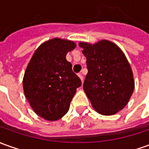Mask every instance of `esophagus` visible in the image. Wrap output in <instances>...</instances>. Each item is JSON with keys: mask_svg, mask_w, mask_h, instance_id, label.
<instances>
[{"mask_svg": "<svg viewBox=\"0 0 149 149\" xmlns=\"http://www.w3.org/2000/svg\"><path fill=\"white\" fill-rule=\"evenodd\" d=\"M79 78L81 79V80L84 81V76H83V73H82V72L79 73Z\"/></svg>", "mask_w": 149, "mask_h": 149, "instance_id": "esophagus-1", "label": "esophagus"}]
</instances>
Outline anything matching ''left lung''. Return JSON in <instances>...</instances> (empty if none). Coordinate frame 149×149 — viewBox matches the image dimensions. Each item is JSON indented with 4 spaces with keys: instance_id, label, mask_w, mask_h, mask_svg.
Returning a JSON list of instances; mask_svg holds the SVG:
<instances>
[{
    "instance_id": "obj_1",
    "label": "left lung",
    "mask_w": 149,
    "mask_h": 149,
    "mask_svg": "<svg viewBox=\"0 0 149 149\" xmlns=\"http://www.w3.org/2000/svg\"><path fill=\"white\" fill-rule=\"evenodd\" d=\"M79 46L87 58L84 90L99 113L113 115L126 106L134 91L131 65L122 50L110 41L80 43Z\"/></svg>"
}]
</instances>
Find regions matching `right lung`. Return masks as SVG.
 <instances>
[{
	"instance_id": "add662e5",
	"label": "right lung",
	"mask_w": 149,
	"mask_h": 149,
	"mask_svg": "<svg viewBox=\"0 0 149 149\" xmlns=\"http://www.w3.org/2000/svg\"><path fill=\"white\" fill-rule=\"evenodd\" d=\"M74 48V42L53 39L36 49L26 67L23 78L26 98L36 113L45 119L62 118L76 88L82 84L65 58Z\"/></svg>"
}]
</instances>
